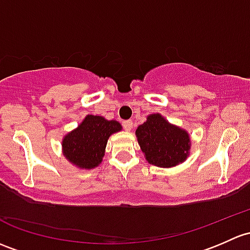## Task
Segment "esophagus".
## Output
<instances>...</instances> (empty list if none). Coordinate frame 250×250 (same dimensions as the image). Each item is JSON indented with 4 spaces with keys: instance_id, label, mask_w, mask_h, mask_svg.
Masks as SVG:
<instances>
[{
    "instance_id": "1",
    "label": "esophagus",
    "mask_w": 250,
    "mask_h": 250,
    "mask_svg": "<svg viewBox=\"0 0 250 250\" xmlns=\"http://www.w3.org/2000/svg\"><path fill=\"white\" fill-rule=\"evenodd\" d=\"M122 125H123V128H125V130H128V132H129V130H132V128H133V122L130 120L123 121Z\"/></svg>"
}]
</instances>
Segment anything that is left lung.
Segmentation results:
<instances>
[{
	"instance_id": "left-lung-1",
	"label": "left lung",
	"mask_w": 250,
	"mask_h": 250,
	"mask_svg": "<svg viewBox=\"0 0 250 250\" xmlns=\"http://www.w3.org/2000/svg\"><path fill=\"white\" fill-rule=\"evenodd\" d=\"M146 160L159 167H172L187 159L190 138L185 129L167 122L160 114L147 116L135 132Z\"/></svg>"
}]
</instances>
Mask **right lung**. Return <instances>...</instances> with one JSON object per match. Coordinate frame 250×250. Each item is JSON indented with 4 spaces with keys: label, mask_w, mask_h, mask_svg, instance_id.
<instances>
[{
    "label": "right lung",
    "mask_w": 250,
    "mask_h": 250,
    "mask_svg": "<svg viewBox=\"0 0 250 250\" xmlns=\"http://www.w3.org/2000/svg\"><path fill=\"white\" fill-rule=\"evenodd\" d=\"M121 129L122 125L117 121L87 115L77 129L63 138V154L80 169L97 167L103 160L109 136Z\"/></svg>",
    "instance_id": "add662e5"
}]
</instances>
